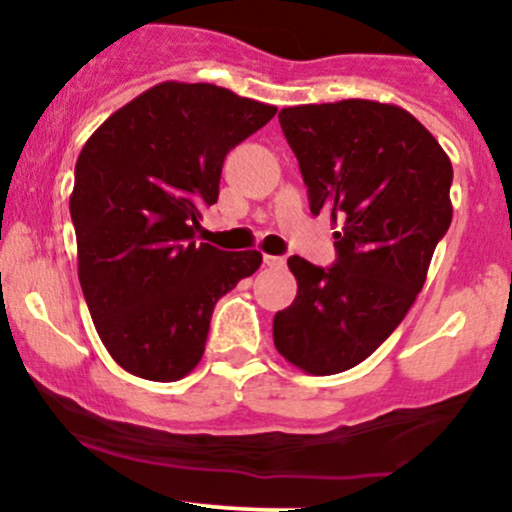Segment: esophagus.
I'll list each match as a JSON object with an SVG mask.
<instances>
[{"mask_svg": "<svg viewBox=\"0 0 512 512\" xmlns=\"http://www.w3.org/2000/svg\"><path fill=\"white\" fill-rule=\"evenodd\" d=\"M264 264H267V267L281 269L286 264V260H284V257H276V255H264Z\"/></svg>", "mask_w": 512, "mask_h": 512, "instance_id": "34e87169", "label": "esophagus"}]
</instances>
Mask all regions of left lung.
Returning a JSON list of instances; mask_svg holds the SVG:
<instances>
[{"mask_svg": "<svg viewBox=\"0 0 512 512\" xmlns=\"http://www.w3.org/2000/svg\"><path fill=\"white\" fill-rule=\"evenodd\" d=\"M279 122L310 211L330 216L339 231L330 269L289 257L298 293L274 315V346L305 373L334 375L366 361L424 289L452 221V163L399 105H293Z\"/></svg>", "mask_w": 512, "mask_h": 512, "instance_id": "8db88e82", "label": "left lung"}]
</instances>
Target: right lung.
I'll list each match as a JSON object with an SVG mask.
<instances>
[{
    "label": "right lung",
    "instance_id": "add662e5",
    "mask_svg": "<svg viewBox=\"0 0 512 512\" xmlns=\"http://www.w3.org/2000/svg\"><path fill=\"white\" fill-rule=\"evenodd\" d=\"M274 105L214 84L163 81L122 105L81 149L69 197L79 281L98 337L127 373L175 383L202 361L221 296L257 250L197 243L223 158Z\"/></svg>",
    "mask_w": 512,
    "mask_h": 512
}]
</instances>
